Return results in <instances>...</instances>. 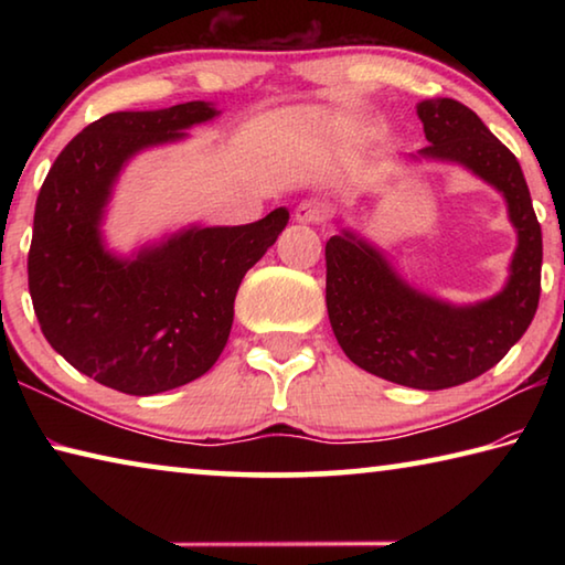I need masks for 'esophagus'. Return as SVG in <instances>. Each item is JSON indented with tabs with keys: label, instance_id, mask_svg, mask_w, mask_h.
<instances>
[{
	"label": "esophagus",
	"instance_id": "1",
	"mask_svg": "<svg viewBox=\"0 0 565 565\" xmlns=\"http://www.w3.org/2000/svg\"><path fill=\"white\" fill-rule=\"evenodd\" d=\"M327 206L317 202V199H306V202L296 206V222L301 224H321L327 222Z\"/></svg>",
	"mask_w": 565,
	"mask_h": 565
}]
</instances>
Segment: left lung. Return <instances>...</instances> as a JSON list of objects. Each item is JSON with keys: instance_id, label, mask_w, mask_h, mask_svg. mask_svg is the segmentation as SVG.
Wrapping results in <instances>:
<instances>
[{"instance_id": "left-lung-1", "label": "left lung", "mask_w": 565, "mask_h": 565, "mask_svg": "<svg viewBox=\"0 0 565 565\" xmlns=\"http://www.w3.org/2000/svg\"><path fill=\"white\" fill-rule=\"evenodd\" d=\"M428 147L420 159L471 169L505 196L519 232L509 284L473 306L438 301L408 286L379 248L343 232L327 242V309L343 353L369 374L438 391L495 366L531 327L541 296L543 238L519 159L476 111L456 99L418 107Z\"/></svg>"}]
</instances>
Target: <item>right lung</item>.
<instances>
[{"mask_svg": "<svg viewBox=\"0 0 565 565\" xmlns=\"http://www.w3.org/2000/svg\"><path fill=\"white\" fill-rule=\"evenodd\" d=\"M216 114L209 102L107 114L62 149L36 196L26 271L44 339L121 394H161L214 366L238 284L289 222L279 206L254 224L184 228L131 259L104 248L99 226L121 167Z\"/></svg>", "mask_w": 565, "mask_h": 565, "instance_id": "obj_1", "label": "right lung"}]
</instances>
